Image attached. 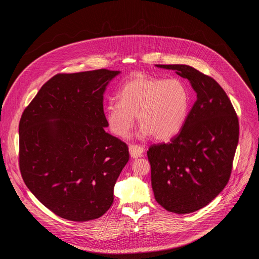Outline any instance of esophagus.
<instances>
[{
  "label": "esophagus",
  "mask_w": 259,
  "mask_h": 259,
  "mask_svg": "<svg viewBox=\"0 0 259 259\" xmlns=\"http://www.w3.org/2000/svg\"><path fill=\"white\" fill-rule=\"evenodd\" d=\"M129 152H130V156L132 158H139L142 156L143 154V149L140 146V145H134V144H131L129 145Z\"/></svg>",
  "instance_id": "34e87169"
}]
</instances>
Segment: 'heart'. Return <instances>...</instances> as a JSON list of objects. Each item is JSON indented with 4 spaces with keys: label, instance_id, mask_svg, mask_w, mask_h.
Here are the masks:
<instances>
[{
    "label": "heart",
    "instance_id": "1",
    "mask_svg": "<svg viewBox=\"0 0 259 259\" xmlns=\"http://www.w3.org/2000/svg\"><path fill=\"white\" fill-rule=\"evenodd\" d=\"M117 97L118 102L106 104L105 118L110 131L122 138L129 134L137 116L142 136L152 134L158 140L171 139L183 128L192 106L186 83L146 75L126 81Z\"/></svg>",
    "mask_w": 259,
    "mask_h": 259
}]
</instances>
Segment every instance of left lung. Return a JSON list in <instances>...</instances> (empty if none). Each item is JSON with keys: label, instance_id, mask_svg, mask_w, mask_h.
I'll return each instance as SVG.
<instances>
[{"label": "left lung", "instance_id": "left-lung-1", "mask_svg": "<svg viewBox=\"0 0 259 259\" xmlns=\"http://www.w3.org/2000/svg\"><path fill=\"white\" fill-rule=\"evenodd\" d=\"M188 79L197 93L188 120L168 143L147 151L156 201L177 214L208 205L229 182L239 141V121L225 90L186 64H156Z\"/></svg>", "mask_w": 259, "mask_h": 259}]
</instances>
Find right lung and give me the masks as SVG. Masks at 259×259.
<instances>
[{"label": "right lung", "instance_id": "add662e5", "mask_svg": "<svg viewBox=\"0 0 259 259\" xmlns=\"http://www.w3.org/2000/svg\"><path fill=\"white\" fill-rule=\"evenodd\" d=\"M120 71L58 73L46 82L19 122V168L28 190L61 218L88 221L114 202L129 161L125 142L105 132L103 93Z\"/></svg>", "mask_w": 259, "mask_h": 259}]
</instances>
